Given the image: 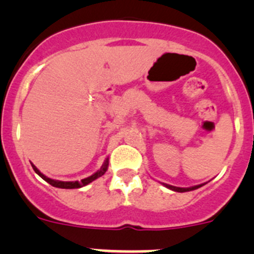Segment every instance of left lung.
Segmentation results:
<instances>
[{
  "label": "left lung",
  "mask_w": 254,
  "mask_h": 254,
  "mask_svg": "<svg viewBox=\"0 0 254 254\" xmlns=\"http://www.w3.org/2000/svg\"><path fill=\"white\" fill-rule=\"evenodd\" d=\"M204 184H205V183H204ZM204 184H199V186L189 187V188H179V187L170 186V184H166V183H163V186H165V187H167L168 189H171V190H173V191H179V193H183V191H190V190H194V189H198V188H200V187H203Z\"/></svg>",
  "instance_id": "8db88e82"
}]
</instances>
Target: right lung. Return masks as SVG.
<instances>
[{"label": "right lung", "instance_id": "right-lung-1", "mask_svg": "<svg viewBox=\"0 0 254 254\" xmlns=\"http://www.w3.org/2000/svg\"><path fill=\"white\" fill-rule=\"evenodd\" d=\"M108 165H109V160H108V158H107V160L104 161L103 165H102L101 170L97 171V172L93 173V175H92V176H89V177H87V178L82 179L81 182H78V181H75V182L55 181V179L48 178L47 176L43 175V173L40 172V171L38 170V168L35 167V166L33 165V163H32V167H33V170H34V172L37 173L38 176L42 177V178L44 179L45 182H48V183L51 184V186H53V187H56V188H63V189H77V188H82V187L87 186V184H89V183H91V182L96 181L97 178H99V177L103 176L104 173L107 172V170H108Z\"/></svg>", "mask_w": 254, "mask_h": 254}]
</instances>
